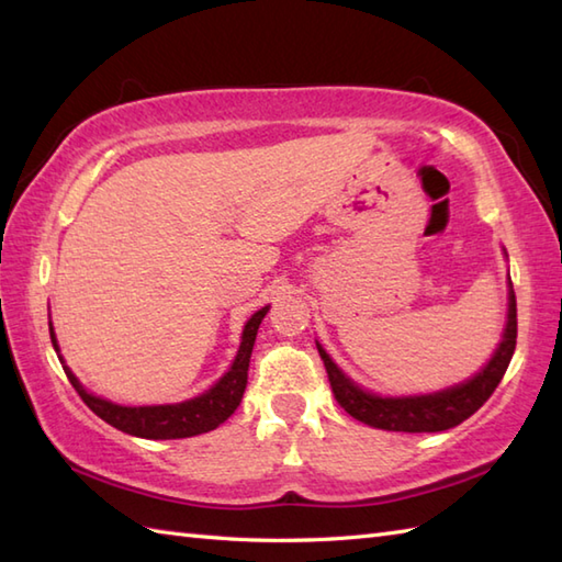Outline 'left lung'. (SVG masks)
<instances>
[{
  "label": "left lung",
  "instance_id": "8db88e82",
  "mask_svg": "<svg viewBox=\"0 0 562 562\" xmlns=\"http://www.w3.org/2000/svg\"><path fill=\"white\" fill-rule=\"evenodd\" d=\"M316 348L321 360H324L333 396H336L340 408H345V413L352 415L355 420L376 429H389V432H441V429L457 427L463 420H469V417L493 396V391L497 389L499 381H503L512 355H515L517 348V296L515 290H509V314L505 336L483 372H479L461 386L429 393V396H374V393H367L357 384H352V381L333 364V360L318 342Z\"/></svg>",
  "mask_w": 562,
  "mask_h": 562
}]
</instances>
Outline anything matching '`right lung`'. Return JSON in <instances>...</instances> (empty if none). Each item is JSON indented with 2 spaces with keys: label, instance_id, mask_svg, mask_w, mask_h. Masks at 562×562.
I'll list each match as a JSON object with an SVG mask.
<instances>
[{
  "label": "right lung",
  "instance_id": "obj_1",
  "mask_svg": "<svg viewBox=\"0 0 562 562\" xmlns=\"http://www.w3.org/2000/svg\"><path fill=\"white\" fill-rule=\"evenodd\" d=\"M266 314H268V306H262L260 312H256L248 318V324L244 328L241 348H238L232 369L207 393H202V396L193 401L176 403V405H142V408H125V405H115L111 401L97 398L83 391L77 376L71 374L67 367H65V374L69 379V384L75 386V391L81 396V401L87 403L89 408L101 417V420L113 425L115 429H121V432L145 437V439L195 437L202 432H210L214 427H220L226 417L238 408V403H241L244 391H246V379H248L250 352H254L256 333ZM50 338L57 350L53 328H50Z\"/></svg>",
  "mask_w": 562,
  "mask_h": 562
}]
</instances>
